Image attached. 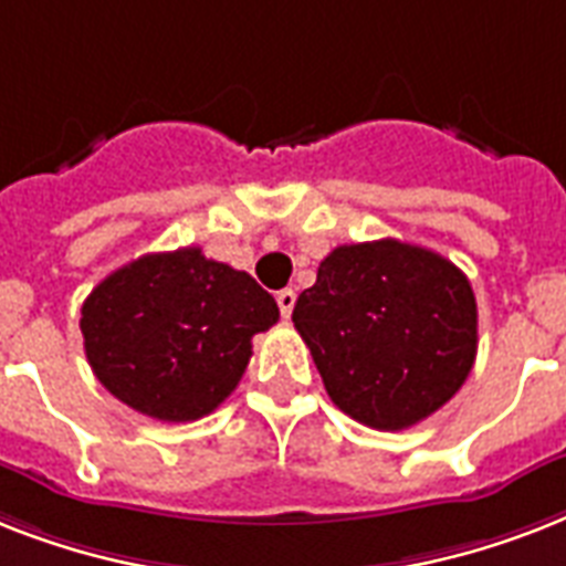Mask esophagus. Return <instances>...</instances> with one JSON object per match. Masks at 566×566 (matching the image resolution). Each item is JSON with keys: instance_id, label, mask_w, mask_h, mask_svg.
Returning a JSON list of instances; mask_svg holds the SVG:
<instances>
[{"instance_id": "34e87169", "label": "esophagus", "mask_w": 566, "mask_h": 566, "mask_svg": "<svg viewBox=\"0 0 566 566\" xmlns=\"http://www.w3.org/2000/svg\"><path fill=\"white\" fill-rule=\"evenodd\" d=\"M275 302H279V311H282V317L287 319L293 314V305H296V291H293V287H284V291L275 293Z\"/></svg>"}]
</instances>
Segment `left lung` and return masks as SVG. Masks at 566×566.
I'll use <instances>...</instances> for the list:
<instances>
[{"label": "left lung", "instance_id": "8db88e82", "mask_svg": "<svg viewBox=\"0 0 566 566\" xmlns=\"http://www.w3.org/2000/svg\"><path fill=\"white\" fill-rule=\"evenodd\" d=\"M293 326L332 402L378 431H402L443 408L475 361L479 311L452 261L385 238L332 249Z\"/></svg>", "mask_w": 566, "mask_h": 566}]
</instances>
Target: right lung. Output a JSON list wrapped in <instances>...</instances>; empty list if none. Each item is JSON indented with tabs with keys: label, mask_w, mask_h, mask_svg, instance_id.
<instances>
[{
	"label": "right lung",
	"mask_w": 566,
	"mask_h": 566,
	"mask_svg": "<svg viewBox=\"0 0 566 566\" xmlns=\"http://www.w3.org/2000/svg\"><path fill=\"white\" fill-rule=\"evenodd\" d=\"M275 319L279 305L252 275L185 247L102 279L78 326L108 394L153 420L190 422L229 399L252 337Z\"/></svg>",
	"instance_id": "add662e5"
}]
</instances>
